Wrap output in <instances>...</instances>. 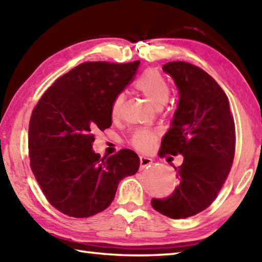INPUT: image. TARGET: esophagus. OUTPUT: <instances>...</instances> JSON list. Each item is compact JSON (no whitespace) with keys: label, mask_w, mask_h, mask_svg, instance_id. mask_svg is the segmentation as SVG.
Instances as JSON below:
<instances>
[{"label":"esophagus","mask_w":262,"mask_h":262,"mask_svg":"<svg viewBox=\"0 0 262 262\" xmlns=\"http://www.w3.org/2000/svg\"><path fill=\"white\" fill-rule=\"evenodd\" d=\"M151 163H152L151 158L144 157V156L140 157V168H141V170H143V168H145L148 165H150Z\"/></svg>","instance_id":"34e87169"}]
</instances>
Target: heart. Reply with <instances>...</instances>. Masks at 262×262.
<instances>
[{
	"mask_svg": "<svg viewBox=\"0 0 262 262\" xmlns=\"http://www.w3.org/2000/svg\"><path fill=\"white\" fill-rule=\"evenodd\" d=\"M135 89L141 92L154 106L161 108L170 97V86L163 75L155 69H148L140 75L134 83ZM123 104V95H118L111 105V114L117 118L120 114ZM157 141V133L148 129L135 132L130 139V144L139 151L147 152L154 148Z\"/></svg>",
	"mask_w": 262,
	"mask_h": 262,
	"instance_id": "heart-1",
	"label": "heart"
}]
</instances>
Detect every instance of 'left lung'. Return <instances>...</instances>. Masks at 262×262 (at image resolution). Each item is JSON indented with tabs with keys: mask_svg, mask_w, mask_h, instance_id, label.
<instances>
[{
	"mask_svg": "<svg viewBox=\"0 0 262 262\" xmlns=\"http://www.w3.org/2000/svg\"><path fill=\"white\" fill-rule=\"evenodd\" d=\"M179 90V104L163 137L161 156L180 154L174 167L179 185L170 196L152 199L155 210L170 219H187L205 210L219 195L231 170L236 128L225 92L209 74L183 61L167 62Z\"/></svg>",
	"mask_w": 262,
	"mask_h": 262,
	"instance_id": "8db88e82",
	"label": "left lung"
}]
</instances>
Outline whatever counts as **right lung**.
Listing matches in <instances>:
<instances>
[{
  "instance_id": "obj_1",
  "label": "right lung",
  "mask_w": 262,
  "mask_h": 262,
  "mask_svg": "<svg viewBox=\"0 0 262 262\" xmlns=\"http://www.w3.org/2000/svg\"><path fill=\"white\" fill-rule=\"evenodd\" d=\"M140 61L84 62L62 75L39 99L29 125L30 165L51 205L84 219L105 210L120 180L135 174L129 149L100 158L94 132L112 125L111 105L130 83Z\"/></svg>"
}]
</instances>
